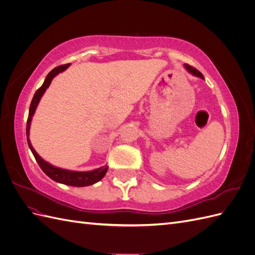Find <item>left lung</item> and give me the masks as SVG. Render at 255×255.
<instances>
[{
  "mask_svg": "<svg viewBox=\"0 0 255 255\" xmlns=\"http://www.w3.org/2000/svg\"><path fill=\"white\" fill-rule=\"evenodd\" d=\"M185 67H186V69H187V70H188L190 73H192V74H194V75H197V76H199V78L203 79V75H202V73L200 72L199 70H197L196 68H194V67H192V66H189V65H186V66H185Z\"/></svg>",
  "mask_w": 255,
  "mask_h": 255,
  "instance_id": "obj_1",
  "label": "left lung"
}]
</instances>
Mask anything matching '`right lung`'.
Wrapping results in <instances>:
<instances>
[{"instance_id": "obj_1", "label": "right lung", "mask_w": 255, "mask_h": 255, "mask_svg": "<svg viewBox=\"0 0 255 255\" xmlns=\"http://www.w3.org/2000/svg\"><path fill=\"white\" fill-rule=\"evenodd\" d=\"M69 65L70 64L61 65V66L54 68L53 70L47 75V78H45L42 86L40 88H38L37 91L35 92L32 102H30L28 118H27V122H26V138H27V143H28L30 151H32V153L34 154L35 159L37 160L38 165L40 166L42 171L45 174H47L49 177H51L52 180L56 181L58 183L65 184V185H70V186H75V187H84V186H89V185H92V184L99 182L100 180H102L103 176L107 172V169H109V167L104 166V167H101L99 169H96V170L88 171V172L70 171V170H65V169L56 168V167L50 165L49 163H47V161H44L39 155H38L37 152L34 150V148L32 146V144H30V141L28 139L30 121H32V117L36 111V107H37L38 103H39V101H40L42 95L49 87V85L51 84L54 76L57 75L59 72H63L64 70H66V69L69 67Z\"/></svg>"}]
</instances>
